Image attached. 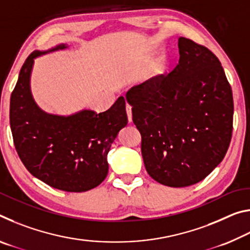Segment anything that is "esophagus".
I'll list each match as a JSON object with an SVG mask.
<instances>
[{
  "mask_svg": "<svg viewBox=\"0 0 250 250\" xmlns=\"http://www.w3.org/2000/svg\"><path fill=\"white\" fill-rule=\"evenodd\" d=\"M125 110H126V116H128V120L129 122L132 121V107L130 104L125 105Z\"/></svg>",
  "mask_w": 250,
  "mask_h": 250,
  "instance_id": "esophagus-1",
  "label": "esophagus"
}]
</instances>
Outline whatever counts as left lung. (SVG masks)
Wrapping results in <instances>:
<instances>
[{
  "mask_svg": "<svg viewBox=\"0 0 250 250\" xmlns=\"http://www.w3.org/2000/svg\"><path fill=\"white\" fill-rule=\"evenodd\" d=\"M171 73L126 92L146 172L171 188L196 184L222 162L232 133L231 87L218 58L185 37Z\"/></svg>",
  "mask_w": 250,
  "mask_h": 250,
  "instance_id": "8db88e82",
  "label": "left lung"
}]
</instances>
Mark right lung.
Segmentation results:
<instances>
[{"label":"right lung","instance_id":"add662e5","mask_svg":"<svg viewBox=\"0 0 250 250\" xmlns=\"http://www.w3.org/2000/svg\"><path fill=\"white\" fill-rule=\"evenodd\" d=\"M35 50L26 58L11 95L10 125L16 152L37 179L66 192H86L108 174L107 154L118 132L128 124L125 100L119 97L107 111L83 110L68 117L55 116L37 107L29 90Z\"/></svg>","mask_w":250,"mask_h":250}]
</instances>
